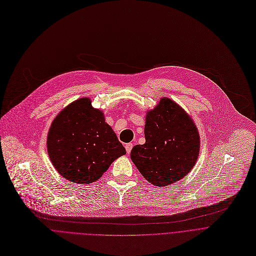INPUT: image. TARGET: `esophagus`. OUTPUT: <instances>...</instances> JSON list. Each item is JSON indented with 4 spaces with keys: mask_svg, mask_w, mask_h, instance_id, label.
Listing matches in <instances>:
<instances>
[{
    "mask_svg": "<svg viewBox=\"0 0 256 256\" xmlns=\"http://www.w3.org/2000/svg\"><path fill=\"white\" fill-rule=\"evenodd\" d=\"M132 147H133V143H127V144L125 145V148H126V151H127L128 154H129V153L131 152Z\"/></svg>",
    "mask_w": 256,
    "mask_h": 256,
    "instance_id": "esophagus-1",
    "label": "esophagus"
}]
</instances>
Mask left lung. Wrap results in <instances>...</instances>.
Returning <instances> with one entry per match:
<instances>
[{"mask_svg": "<svg viewBox=\"0 0 256 256\" xmlns=\"http://www.w3.org/2000/svg\"><path fill=\"white\" fill-rule=\"evenodd\" d=\"M145 143L135 145L130 156L152 184L170 186L194 168L200 136L190 116L174 100L164 98L146 115Z\"/></svg>", "mask_w": 256, "mask_h": 256, "instance_id": "1", "label": "left lung"}]
</instances>
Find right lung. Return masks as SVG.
<instances>
[{
    "mask_svg": "<svg viewBox=\"0 0 256 256\" xmlns=\"http://www.w3.org/2000/svg\"><path fill=\"white\" fill-rule=\"evenodd\" d=\"M49 158L64 178L76 184L98 180L126 150L104 114L90 100L80 98L64 109L47 136Z\"/></svg>",
    "mask_w": 256,
    "mask_h": 256,
    "instance_id": "1",
    "label": "right lung"
}]
</instances>
